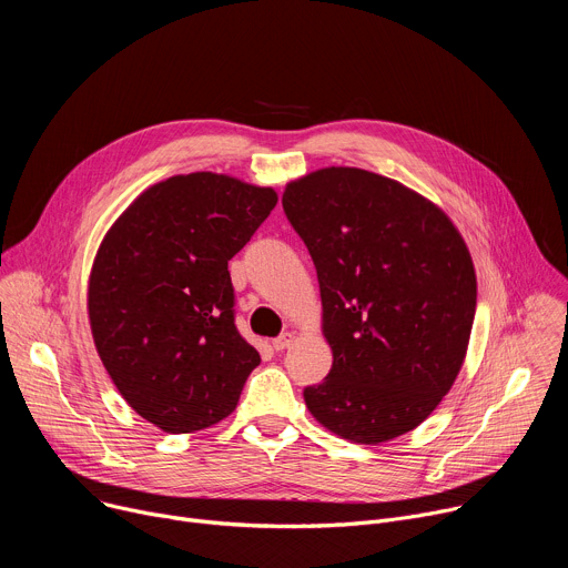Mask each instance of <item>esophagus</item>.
<instances>
[{
  "mask_svg": "<svg viewBox=\"0 0 568 568\" xmlns=\"http://www.w3.org/2000/svg\"><path fill=\"white\" fill-rule=\"evenodd\" d=\"M294 342H296L294 333H283L281 337H276V339L272 342V346H274V351H285V348H290Z\"/></svg>",
  "mask_w": 568,
  "mask_h": 568,
  "instance_id": "1",
  "label": "esophagus"
}]
</instances>
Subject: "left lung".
<instances>
[{"instance_id": "8db88e82", "label": "left lung", "mask_w": 568, "mask_h": 568, "mask_svg": "<svg viewBox=\"0 0 568 568\" xmlns=\"http://www.w3.org/2000/svg\"><path fill=\"white\" fill-rule=\"evenodd\" d=\"M312 256L333 368L303 390L328 432L379 445L416 429L467 353L476 274L447 213L404 184L331 166L285 186Z\"/></svg>"}]
</instances>
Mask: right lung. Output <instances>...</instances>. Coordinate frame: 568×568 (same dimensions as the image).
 I'll list each match as a JSON object with an SVG mask.
<instances>
[{"label": "right lung", "mask_w": 568, "mask_h": 568, "mask_svg": "<svg viewBox=\"0 0 568 568\" xmlns=\"http://www.w3.org/2000/svg\"><path fill=\"white\" fill-rule=\"evenodd\" d=\"M270 186L175 175L145 189L97 252L94 346L130 407L166 434L233 414L261 355L233 323L229 261L276 206Z\"/></svg>", "instance_id": "right-lung-1"}]
</instances>
